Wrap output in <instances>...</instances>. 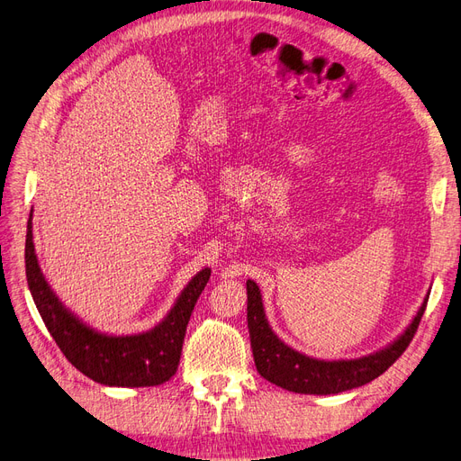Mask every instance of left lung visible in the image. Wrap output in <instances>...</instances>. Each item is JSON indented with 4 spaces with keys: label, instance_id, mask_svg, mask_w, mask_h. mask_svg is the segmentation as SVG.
<instances>
[{
    "label": "left lung",
    "instance_id": "left-lung-1",
    "mask_svg": "<svg viewBox=\"0 0 461 461\" xmlns=\"http://www.w3.org/2000/svg\"><path fill=\"white\" fill-rule=\"evenodd\" d=\"M429 293L418 314L404 333L384 348L350 360H318L293 350L281 340L266 320L262 294L252 279H247V323L250 348L258 374L277 387L299 394H339L377 379L408 348L425 312Z\"/></svg>",
    "mask_w": 461,
    "mask_h": 461
}]
</instances>
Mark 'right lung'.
Listing matches in <instances>:
<instances>
[{
    "label": "right lung",
    "mask_w": 461,
    "mask_h": 461,
    "mask_svg": "<svg viewBox=\"0 0 461 461\" xmlns=\"http://www.w3.org/2000/svg\"><path fill=\"white\" fill-rule=\"evenodd\" d=\"M26 281L48 331L67 360L84 375L107 387H155L177 369L191 312L211 277V268L193 276L167 318L138 335L101 333L59 301L41 274L32 241V212L26 224Z\"/></svg>",
    "instance_id": "obj_1"
}]
</instances>
